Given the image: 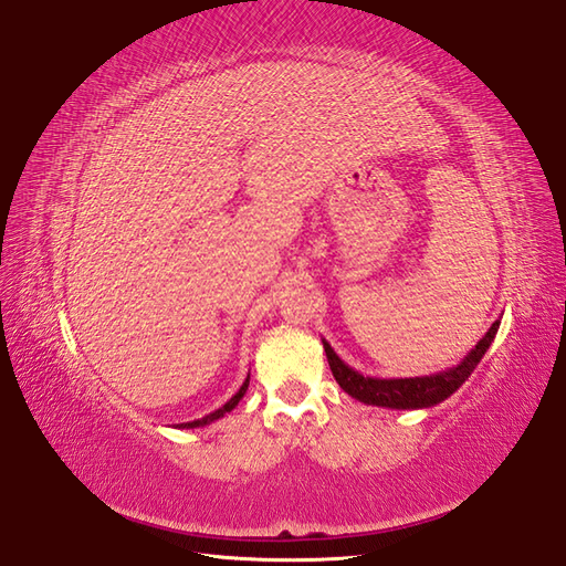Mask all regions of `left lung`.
Returning <instances> with one entry per match:
<instances>
[{"instance_id":"1","label":"left lung","mask_w":566,"mask_h":566,"mask_svg":"<svg viewBox=\"0 0 566 566\" xmlns=\"http://www.w3.org/2000/svg\"><path fill=\"white\" fill-rule=\"evenodd\" d=\"M500 328V321H495L489 333L478 342L461 365L444 369L433 376H415V378H371L363 376L355 369H350L339 355L333 350V346L323 339L325 355H328V365L333 369L335 380L339 388L369 406H385V408H429L454 395L461 385L468 380V376L474 371L484 358L486 348L495 339V333Z\"/></svg>"}]
</instances>
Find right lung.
<instances>
[{"label": "right lung", "instance_id": "obj_1", "mask_svg": "<svg viewBox=\"0 0 566 566\" xmlns=\"http://www.w3.org/2000/svg\"><path fill=\"white\" fill-rule=\"evenodd\" d=\"M248 385H250V376L245 378V382L241 385V390H238L222 408H218V410H213L211 415H206V418H201V420H195V422H184V424H176L178 429H195V427H206V424H211V422H216V420H220V418H224L227 412H231L235 406H238V401L243 399V395L248 392Z\"/></svg>", "mask_w": 566, "mask_h": 566}]
</instances>
